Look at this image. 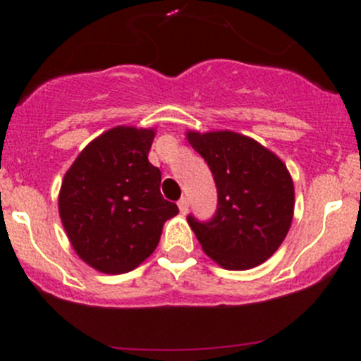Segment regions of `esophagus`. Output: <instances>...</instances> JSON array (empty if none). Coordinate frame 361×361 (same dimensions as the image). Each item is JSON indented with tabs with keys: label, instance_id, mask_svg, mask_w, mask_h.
<instances>
[{
	"label": "esophagus",
	"instance_id": "34e87169",
	"mask_svg": "<svg viewBox=\"0 0 361 361\" xmlns=\"http://www.w3.org/2000/svg\"><path fill=\"white\" fill-rule=\"evenodd\" d=\"M178 207H180V213L181 214H187L188 213V201H187V197H181L180 201H178Z\"/></svg>",
	"mask_w": 361,
	"mask_h": 361
}]
</instances>
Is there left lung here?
<instances>
[{"label":"left lung","mask_w":361,"mask_h":361,"mask_svg":"<svg viewBox=\"0 0 361 361\" xmlns=\"http://www.w3.org/2000/svg\"><path fill=\"white\" fill-rule=\"evenodd\" d=\"M218 190L209 221H187L204 253L228 271L264 264L285 241L293 220V180L285 162L253 137L232 130H188Z\"/></svg>","instance_id":"obj_1"}]
</instances>
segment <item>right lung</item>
Segmentation results:
<instances>
[{
    "label": "right lung",
    "instance_id": "obj_1",
    "mask_svg": "<svg viewBox=\"0 0 361 361\" xmlns=\"http://www.w3.org/2000/svg\"><path fill=\"white\" fill-rule=\"evenodd\" d=\"M155 129L116 126L90 141L64 174L59 216L80 258L104 274L147 260L178 206L160 194V171L148 162Z\"/></svg>",
    "mask_w": 361,
    "mask_h": 361
}]
</instances>
